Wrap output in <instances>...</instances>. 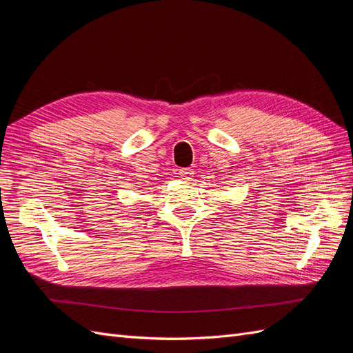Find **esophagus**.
I'll return each instance as SVG.
<instances>
[{"mask_svg":"<svg viewBox=\"0 0 353 353\" xmlns=\"http://www.w3.org/2000/svg\"><path fill=\"white\" fill-rule=\"evenodd\" d=\"M178 174H179V176L183 178V179L190 181L191 178H193V175H194V170L191 169V168H183V169L178 170Z\"/></svg>","mask_w":353,"mask_h":353,"instance_id":"esophagus-1","label":"esophagus"}]
</instances>
